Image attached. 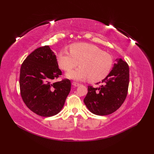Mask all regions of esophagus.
Returning <instances> with one entry per match:
<instances>
[{
    "label": "esophagus",
    "mask_w": 154,
    "mask_h": 154,
    "mask_svg": "<svg viewBox=\"0 0 154 154\" xmlns=\"http://www.w3.org/2000/svg\"><path fill=\"white\" fill-rule=\"evenodd\" d=\"M72 85H73L74 87H79L80 85L79 83H76V82H73V83H72Z\"/></svg>",
    "instance_id": "34e87169"
}]
</instances>
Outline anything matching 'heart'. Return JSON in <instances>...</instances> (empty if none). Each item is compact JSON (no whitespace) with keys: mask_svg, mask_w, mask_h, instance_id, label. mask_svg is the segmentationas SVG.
Listing matches in <instances>:
<instances>
[{"mask_svg":"<svg viewBox=\"0 0 154 154\" xmlns=\"http://www.w3.org/2000/svg\"><path fill=\"white\" fill-rule=\"evenodd\" d=\"M70 51L62 50L57 57L59 66L65 71L77 66L79 62L81 67L66 74L69 79L81 81L89 78L91 82H98L107 76L112 67L111 55L95 45L85 42L73 44Z\"/></svg>","mask_w":154,"mask_h":154,"instance_id":"heart-1","label":"heart"}]
</instances>
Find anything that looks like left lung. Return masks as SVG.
I'll return each mask as SVG.
<instances>
[{
	"mask_svg": "<svg viewBox=\"0 0 154 154\" xmlns=\"http://www.w3.org/2000/svg\"><path fill=\"white\" fill-rule=\"evenodd\" d=\"M94 88L88 86V93L83 101L90 112L97 115H109L119 109L125 100L129 85V67L122 59H116V63L109 74Z\"/></svg>",
	"mask_w": 154,
	"mask_h": 154,
	"instance_id": "1",
	"label": "left lung"
}]
</instances>
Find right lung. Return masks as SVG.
I'll return each instance as SVG.
<instances>
[{"label":"right lung","instance_id":"right-lung-1","mask_svg":"<svg viewBox=\"0 0 154 154\" xmlns=\"http://www.w3.org/2000/svg\"><path fill=\"white\" fill-rule=\"evenodd\" d=\"M61 75L49 45L37 48L23 62L20 73V94L26 105L39 116L50 117L63 109L71 91V81L53 83Z\"/></svg>","mask_w":154,"mask_h":154}]
</instances>
